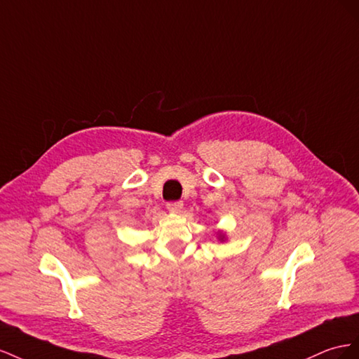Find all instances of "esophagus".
<instances>
[{"label":"esophagus","mask_w":359,"mask_h":359,"mask_svg":"<svg viewBox=\"0 0 359 359\" xmlns=\"http://www.w3.org/2000/svg\"><path fill=\"white\" fill-rule=\"evenodd\" d=\"M167 209L170 212H180L183 209V201H168L167 203Z\"/></svg>","instance_id":"34e87169"}]
</instances>
